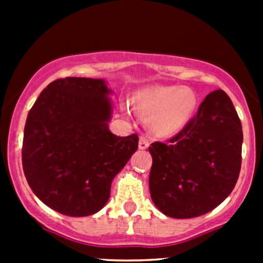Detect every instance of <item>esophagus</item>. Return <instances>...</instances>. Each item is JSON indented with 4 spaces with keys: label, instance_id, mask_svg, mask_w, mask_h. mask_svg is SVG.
Here are the masks:
<instances>
[{
    "label": "esophagus",
    "instance_id": "1",
    "mask_svg": "<svg viewBox=\"0 0 263 263\" xmlns=\"http://www.w3.org/2000/svg\"><path fill=\"white\" fill-rule=\"evenodd\" d=\"M148 147V141L145 137H141L139 141V148L140 150H146V148Z\"/></svg>",
    "mask_w": 263,
    "mask_h": 263
}]
</instances>
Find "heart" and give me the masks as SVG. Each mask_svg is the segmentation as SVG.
Returning <instances> with one entry per match:
<instances>
[{
    "label": "heart",
    "mask_w": 263,
    "mask_h": 263,
    "mask_svg": "<svg viewBox=\"0 0 263 263\" xmlns=\"http://www.w3.org/2000/svg\"><path fill=\"white\" fill-rule=\"evenodd\" d=\"M134 107L148 121L154 132L169 136L181 131L191 121L197 107V98L190 87L153 86L136 95Z\"/></svg>",
    "instance_id": "obj_1"
}]
</instances>
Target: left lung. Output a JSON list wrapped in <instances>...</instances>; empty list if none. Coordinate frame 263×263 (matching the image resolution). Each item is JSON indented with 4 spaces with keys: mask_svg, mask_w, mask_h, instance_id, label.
Returning <instances> with one entry per match:
<instances>
[{
    "mask_svg": "<svg viewBox=\"0 0 263 263\" xmlns=\"http://www.w3.org/2000/svg\"><path fill=\"white\" fill-rule=\"evenodd\" d=\"M242 123L224 90L210 92L168 141L148 146V185L156 208L174 219L214 210L235 187L242 165Z\"/></svg>",
    "mask_w": 263,
    "mask_h": 263,
    "instance_id": "obj_1",
    "label": "left lung"
}]
</instances>
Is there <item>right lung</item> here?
Segmentation results:
<instances>
[{
  "mask_svg": "<svg viewBox=\"0 0 263 263\" xmlns=\"http://www.w3.org/2000/svg\"><path fill=\"white\" fill-rule=\"evenodd\" d=\"M109 92L100 79H57L29 110L24 174L42 202L67 216L104 208L113 178L139 147L136 134L119 137L108 129Z\"/></svg>",
  "mask_w": 263,
  "mask_h": 263,
  "instance_id": "right-lung-1",
  "label": "right lung"
}]
</instances>
